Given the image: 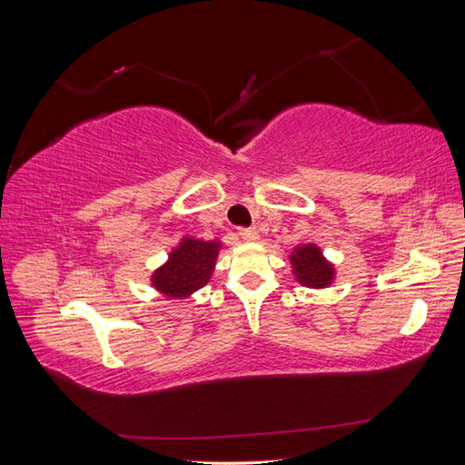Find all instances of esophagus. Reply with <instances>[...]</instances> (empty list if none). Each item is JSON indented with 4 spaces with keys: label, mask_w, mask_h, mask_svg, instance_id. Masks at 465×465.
Instances as JSON below:
<instances>
[{
    "label": "esophagus",
    "mask_w": 465,
    "mask_h": 465,
    "mask_svg": "<svg viewBox=\"0 0 465 465\" xmlns=\"http://www.w3.org/2000/svg\"><path fill=\"white\" fill-rule=\"evenodd\" d=\"M238 236H241L246 242H254L258 238V231L256 229H238Z\"/></svg>",
    "instance_id": "obj_1"
}]
</instances>
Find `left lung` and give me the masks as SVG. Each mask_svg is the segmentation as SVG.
<instances>
[{
	"label": "left lung",
	"instance_id": "left-lung-1",
	"mask_svg": "<svg viewBox=\"0 0 465 465\" xmlns=\"http://www.w3.org/2000/svg\"><path fill=\"white\" fill-rule=\"evenodd\" d=\"M289 260L292 265V273L301 285L311 289H323L333 283V265L323 258L322 250L316 244L297 246L291 252Z\"/></svg>",
	"mask_w": 465,
	"mask_h": 465
}]
</instances>
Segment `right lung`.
<instances>
[{
    "label": "right lung",
    "instance_id": "add662e5",
    "mask_svg": "<svg viewBox=\"0 0 465 465\" xmlns=\"http://www.w3.org/2000/svg\"><path fill=\"white\" fill-rule=\"evenodd\" d=\"M221 242L184 236L168 254L164 265L153 272L151 283L166 299H186L205 287L215 270Z\"/></svg>",
    "mask_w": 465,
    "mask_h": 465
}]
</instances>
